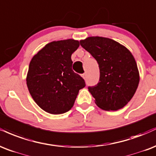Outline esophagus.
Segmentation results:
<instances>
[{
  "label": "esophagus",
  "instance_id": "obj_1",
  "mask_svg": "<svg viewBox=\"0 0 156 156\" xmlns=\"http://www.w3.org/2000/svg\"><path fill=\"white\" fill-rule=\"evenodd\" d=\"M82 78L85 79H85L87 78V74H86V73H85V74H83L82 75Z\"/></svg>",
  "mask_w": 156,
  "mask_h": 156
}]
</instances>
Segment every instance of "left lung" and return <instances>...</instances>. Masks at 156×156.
Returning a JSON list of instances; mask_svg holds the SVG:
<instances>
[{
    "mask_svg": "<svg viewBox=\"0 0 156 156\" xmlns=\"http://www.w3.org/2000/svg\"><path fill=\"white\" fill-rule=\"evenodd\" d=\"M80 43L99 66V81L95 86L88 87L96 105L107 111H116L125 107L140 82L138 68L131 52L108 38L92 36Z\"/></svg>",
    "mask_w": 156,
    "mask_h": 156,
    "instance_id": "8db88e82",
    "label": "left lung"
}]
</instances>
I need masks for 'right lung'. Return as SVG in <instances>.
<instances>
[{"label":"right lung","instance_id":"obj_1","mask_svg":"<svg viewBox=\"0 0 156 156\" xmlns=\"http://www.w3.org/2000/svg\"><path fill=\"white\" fill-rule=\"evenodd\" d=\"M78 41L61 40L47 44L33 57L27 74L31 96L43 110L52 115L66 112L74 106L83 78L72 70L71 55Z\"/></svg>","mask_w":156,"mask_h":156}]
</instances>
